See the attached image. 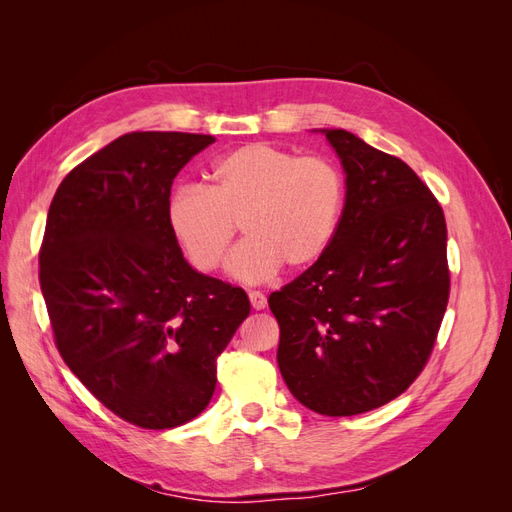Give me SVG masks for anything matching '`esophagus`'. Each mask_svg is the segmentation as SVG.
<instances>
[{
    "label": "esophagus",
    "mask_w": 512,
    "mask_h": 512,
    "mask_svg": "<svg viewBox=\"0 0 512 512\" xmlns=\"http://www.w3.org/2000/svg\"><path fill=\"white\" fill-rule=\"evenodd\" d=\"M250 303L254 309H265L267 307V297L260 290H250Z\"/></svg>",
    "instance_id": "esophagus-1"
}]
</instances>
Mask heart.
I'll list each match as a JSON object with an SVG mask.
<instances>
[{
	"instance_id": "obj_1",
	"label": "heart",
	"mask_w": 512,
	"mask_h": 512,
	"mask_svg": "<svg viewBox=\"0 0 512 512\" xmlns=\"http://www.w3.org/2000/svg\"><path fill=\"white\" fill-rule=\"evenodd\" d=\"M211 185H181L168 198L166 220L192 265L211 273L237 235L228 258L243 282L303 269L327 250L344 205L339 170L320 156H297L271 143L232 149L211 166Z\"/></svg>"
}]
</instances>
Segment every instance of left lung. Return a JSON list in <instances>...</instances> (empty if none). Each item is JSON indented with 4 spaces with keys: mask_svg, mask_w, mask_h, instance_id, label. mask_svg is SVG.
<instances>
[{
    "mask_svg": "<svg viewBox=\"0 0 512 512\" xmlns=\"http://www.w3.org/2000/svg\"><path fill=\"white\" fill-rule=\"evenodd\" d=\"M346 173L324 254L271 292L277 365L309 410L389 404L427 365L451 292L442 207L414 170L346 130H322Z\"/></svg>",
    "mask_w": 512,
    "mask_h": 512,
    "instance_id": "8db88e82",
    "label": "left lung"
}]
</instances>
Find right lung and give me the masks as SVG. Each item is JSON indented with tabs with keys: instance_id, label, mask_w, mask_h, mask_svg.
Wrapping results in <instances>:
<instances>
[{
	"instance_id": "add662e5",
	"label": "right lung",
	"mask_w": 512,
	"mask_h": 512,
	"mask_svg": "<svg viewBox=\"0 0 512 512\" xmlns=\"http://www.w3.org/2000/svg\"><path fill=\"white\" fill-rule=\"evenodd\" d=\"M209 134L130 132L74 166L40 247L55 346L100 404L143 429L207 408L218 356L250 316L243 288L194 271L168 226L179 170Z\"/></svg>"
}]
</instances>
